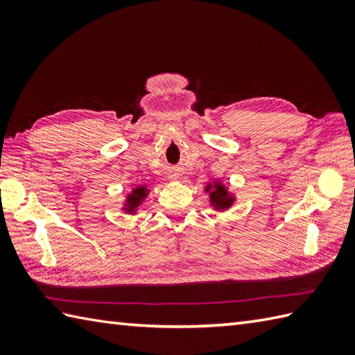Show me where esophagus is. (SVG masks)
Returning <instances> with one entry per match:
<instances>
[{
	"instance_id": "1",
	"label": "esophagus",
	"mask_w": 355,
	"mask_h": 355,
	"mask_svg": "<svg viewBox=\"0 0 355 355\" xmlns=\"http://www.w3.org/2000/svg\"><path fill=\"white\" fill-rule=\"evenodd\" d=\"M173 178H175V177H173Z\"/></svg>"
}]
</instances>
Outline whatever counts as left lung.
Returning <instances> with one entry per match:
<instances>
[{
  "label": "left lung",
  "mask_w": 355,
  "mask_h": 355,
  "mask_svg": "<svg viewBox=\"0 0 355 355\" xmlns=\"http://www.w3.org/2000/svg\"><path fill=\"white\" fill-rule=\"evenodd\" d=\"M205 192L209 193L210 206L218 210V212L230 209L233 206V202H235V195L230 193L227 186L220 182V180H214L212 183H209Z\"/></svg>",
  "instance_id": "left-lung-1"
}]
</instances>
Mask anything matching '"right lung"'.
Instances as JSON below:
<instances>
[{
	"instance_id": "right-lung-1",
	"label": "right lung",
	"mask_w": 355,
	"mask_h": 355,
	"mask_svg": "<svg viewBox=\"0 0 355 355\" xmlns=\"http://www.w3.org/2000/svg\"><path fill=\"white\" fill-rule=\"evenodd\" d=\"M148 195H149L148 186H145V184L135 186L134 189L126 195V200L123 202V207L122 209L125 210L126 214H130V215L137 214L139 207L143 205V201L146 200Z\"/></svg>"
}]
</instances>
